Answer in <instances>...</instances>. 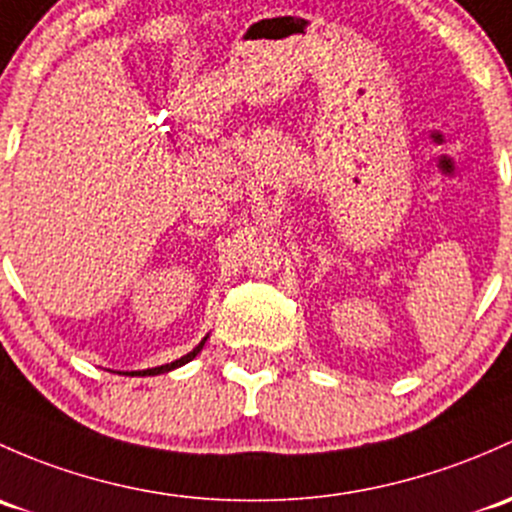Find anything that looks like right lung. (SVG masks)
<instances>
[{
  "mask_svg": "<svg viewBox=\"0 0 512 512\" xmlns=\"http://www.w3.org/2000/svg\"><path fill=\"white\" fill-rule=\"evenodd\" d=\"M206 341H208V336L203 338L201 343H198L196 348H193L191 353H186V355H181L179 360H174V363H166V365H157V368H147V370H132V373H125V375H142V378H147V375H161V373H169V370H176V368H181V365H186V363H191L193 358H196L198 353L203 351V346H206Z\"/></svg>",
  "mask_w": 512,
  "mask_h": 512,
  "instance_id": "obj_1",
  "label": "right lung"
}]
</instances>
